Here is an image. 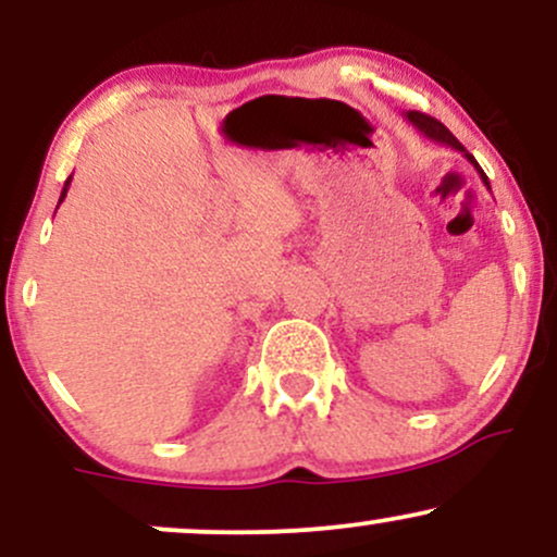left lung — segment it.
Returning <instances> with one entry per match:
<instances>
[{"label":"left lung","mask_w":557,"mask_h":557,"mask_svg":"<svg viewBox=\"0 0 557 557\" xmlns=\"http://www.w3.org/2000/svg\"><path fill=\"white\" fill-rule=\"evenodd\" d=\"M406 120H408V123H411L413 127H417L419 133H424V136L430 138V140H437V144H445V146H450V149L461 151V154H463L466 159H469L471 164H474V170L479 172V177H482L484 185H487V188H490V181H487V175H484V170L479 168V164H476V159L471 157L469 151L463 149V146H461V140H458L456 136H453V133L447 131V127H445L443 123H440V120H434V117H430V114H424V112H406Z\"/></svg>","instance_id":"left-lung-1"}]
</instances>
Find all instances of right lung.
Listing matches in <instances>:
<instances>
[{
    "instance_id": "right-lung-1",
    "label": "right lung",
    "mask_w": 557,
    "mask_h": 557,
    "mask_svg": "<svg viewBox=\"0 0 557 557\" xmlns=\"http://www.w3.org/2000/svg\"><path fill=\"white\" fill-rule=\"evenodd\" d=\"M70 181H73V175H70L67 181H65V188H62V196H60V203L65 201V196H67V188H70ZM60 203H57V207H60Z\"/></svg>"
}]
</instances>
